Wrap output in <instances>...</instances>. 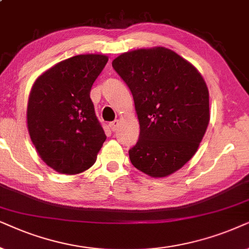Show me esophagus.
<instances>
[{
    "label": "esophagus",
    "mask_w": 249,
    "mask_h": 249,
    "mask_svg": "<svg viewBox=\"0 0 249 249\" xmlns=\"http://www.w3.org/2000/svg\"><path fill=\"white\" fill-rule=\"evenodd\" d=\"M118 126H119V121H118V119H116V121L111 122L110 124H109V127H110V130L112 132H115L116 130H117Z\"/></svg>",
    "instance_id": "34e87169"
}]
</instances>
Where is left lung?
Returning <instances> with one entry per match:
<instances>
[{"label": "left lung", "mask_w": 249, "mask_h": 249, "mask_svg": "<svg viewBox=\"0 0 249 249\" xmlns=\"http://www.w3.org/2000/svg\"><path fill=\"white\" fill-rule=\"evenodd\" d=\"M112 68L126 83L140 123L131 163L152 178L167 177L196 154L210 123V94L195 66L170 49L125 52Z\"/></svg>", "instance_id": "1"}]
</instances>
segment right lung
Wrapping results in <instances>:
<instances>
[{
	"label": "right lung",
	"mask_w": 249,
	"mask_h": 249,
	"mask_svg": "<svg viewBox=\"0 0 249 249\" xmlns=\"http://www.w3.org/2000/svg\"><path fill=\"white\" fill-rule=\"evenodd\" d=\"M107 61L104 54L75 55L43 72L33 85L29 135L42 160L59 173L89 170L106 141L90 92Z\"/></svg>",
	"instance_id": "right-lung-1"
}]
</instances>
